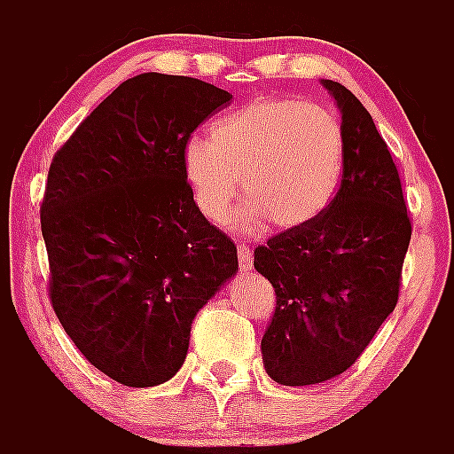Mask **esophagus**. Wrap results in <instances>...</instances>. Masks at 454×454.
I'll use <instances>...</instances> for the list:
<instances>
[{
    "mask_svg": "<svg viewBox=\"0 0 454 454\" xmlns=\"http://www.w3.org/2000/svg\"><path fill=\"white\" fill-rule=\"evenodd\" d=\"M252 266H254V256H252V250L246 246V243H240V246H239V268H240V272H250Z\"/></svg>",
    "mask_w": 454,
    "mask_h": 454,
    "instance_id": "1",
    "label": "esophagus"
}]
</instances>
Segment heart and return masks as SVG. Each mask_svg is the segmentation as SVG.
<instances>
[{
	"mask_svg": "<svg viewBox=\"0 0 454 454\" xmlns=\"http://www.w3.org/2000/svg\"><path fill=\"white\" fill-rule=\"evenodd\" d=\"M184 175L200 214L223 223L246 188L240 231L270 220L295 230L318 218L336 198L346 170V134L334 111L298 98L263 95L223 115L211 136H191Z\"/></svg>",
	"mask_w": 454,
	"mask_h": 454,
	"instance_id": "heart-1",
	"label": "heart"
}]
</instances>
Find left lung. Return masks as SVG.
Masks as SVG:
<instances>
[{
  "instance_id": "left-lung-1",
  "label": "left lung",
  "mask_w": 454,
  "mask_h": 454,
  "mask_svg": "<svg viewBox=\"0 0 454 454\" xmlns=\"http://www.w3.org/2000/svg\"><path fill=\"white\" fill-rule=\"evenodd\" d=\"M323 86L346 134L339 192L318 218L254 250V268L277 295L263 366L284 387L320 384L359 359L398 304L411 239L398 168L371 114L346 86Z\"/></svg>"
}]
</instances>
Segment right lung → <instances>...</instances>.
<instances>
[{"label":"right lung","instance_id":"obj_1","mask_svg":"<svg viewBox=\"0 0 454 454\" xmlns=\"http://www.w3.org/2000/svg\"><path fill=\"white\" fill-rule=\"evenodd\" d=\"M231 95L145 72L120 83L51 159L40 227L50 298L72 343L124 387L182 368L192 318L239 270L192 200L182 152Z\"/></svg>","mask_w":454,"mask_h":454}]
</instances>
